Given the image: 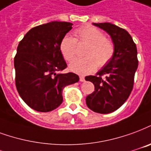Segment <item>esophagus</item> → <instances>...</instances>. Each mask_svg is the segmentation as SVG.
<instances>
[{"label":"esophagus","instance_id":"obj_1","mask_svg":"<svg viewBox=\"0 0 151 151\" xmlns=\"http://www.w3.org/2000/svg\"><path fill=\"white\" fill-rule=\"evenodd\" d=\"M85 81L84 76H80V81Z\"/></svg>","mask_w":151,"mask_h":151}]
</instances>
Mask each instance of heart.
<instances>
[{
    "label": "heart",
    "mask_w": 151,
    "mask_h": 151,
    "mask_svg": "<svg viewBox=\"0 0 151 151\" xmlns=\"http://www.w3.org/2000/svg\"><path fill=\"white\" fill-rule=\"evenodd\" d=\"M76 39L65 36L60 44V50L65 60L70 61L77 53V41L90 44L85 53L86 58H76L70 63V70L78 74H87L109 63L114 54L112 41L105 37L102 32L92 26H84L75 31Z\"/></svg>",
    "instance_id": "1"
}]
</instances>
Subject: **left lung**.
<instances>
[{
  "mask_svg": "<svg viewBox=\"0 0 151 151\" xmlns=\"http://www.w3.org/2000/svg\"><path fill=\"white\" fill-rule=\"evenodd\" d=\"M106 31L112 39L114 54L95 76L86 80L94 85V91L86 98L87 106L93 112L110 114L121 107L129 98L138 69L137 47L124 29L111 23H93Z\"/></svg>",
  "mask_w": 151,
  "mask_h": 151,
  "instance_id": "left-lung-1",
  "label": "left lung"
}]
</instances>
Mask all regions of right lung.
Returning a JSON list of instances; mask_svg holds the SVG:
<instances>
[{
	"instance_id": "right-lung-1",
	"label": "right lung",
	"mask_w": 151,
	"mask_h": 151,
	"mask_svg": "<svg viewBox=\"0 0 151 151\" xmlns=\"http://www.w3.org/2000/svg\"><path fill=\"white\" fill-rule=\"evenodd\" d=\"M72 23L52 22L31 29L20 41L14 58L17 90L34 110L50 112L63 101L62 90L79 81L73 73H57L67 67L60 50Z\"/></svg>"
}]
</instances>
